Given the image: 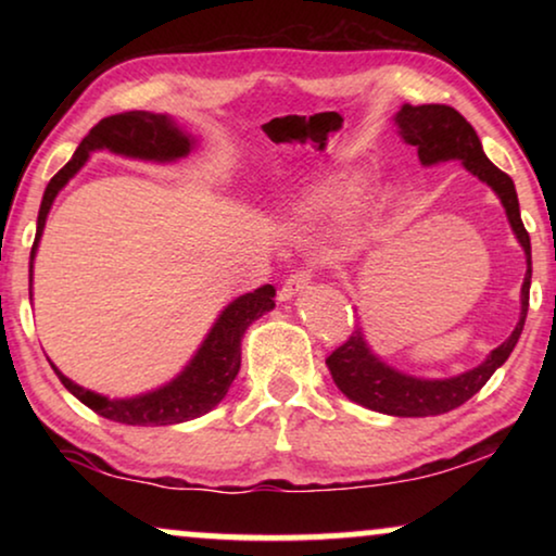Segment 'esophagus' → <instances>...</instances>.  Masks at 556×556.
I'll list each match as a JSON object with an SVG mask.
<instances>
[{
  "mask_svg": "<svg viewBox=\"0 0 556 556\" xmlns=\"http://www.w3.org/2000/svg\"><path fill=\"white\" fill-rule=\"evenodd\" d=\"M308 280H311V270H295V273H291V276L283 280V286H280L278 299L280 301H291L295 293H301L303 288L308 286Z\"/></svg>",
  "mask_w": 556,
  "mask_h": 556,
  "instance_id": "1",
  "label": "esophagus"
}]
</instances>
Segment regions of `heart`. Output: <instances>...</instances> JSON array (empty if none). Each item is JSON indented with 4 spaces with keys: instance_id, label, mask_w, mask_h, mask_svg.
<instances>
[{
    "instance_id": "1",
    "label": "heart",
    "mask_w": 556,
    "mask_h": 556,
    "mask_svg": "<svg viewBox=\"0 0 556 556\" xmlns=\"http://www.w3.org/2000/svg\"><path fill=\"white\" fill-rule=\"evenodd\" d=\"M367 192L369 172H364L362 166H349V169L326 174L316 185H311L299 204V212L311 223L339 225L354 215Z\"/></svg>"
}]
</instances>
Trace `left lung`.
<instances>
[{
    "instance_id": "1",
    "label": "left lung",
    "mask_w": 556,
    "mask_h": 556,
    "mask_svg": "<svg viewBox=\"0 0 556 556\" xmlns=\"http://www.w3.org/2000/svg\"><path fill=\"white\" fill-rule=\"evenodd\" d=\"M394 124H397L400 136L405 139V143L417 149V156H420V162L425 166L458 159L470 174H476L478 179L485 181V185L498 194L516 240L521 242L523 253H527V278H523L521 286L519 324H516L511 337H508L501 346L493 349L489 359L478 364V367L451 379H417L402 375V371L387 367L379 356L371 354L359 326H356L352 337H349L344 344L337 346L329 356H326L333 382H337L339 390L344 392L349 400L356 402V405L394 417H430L451 413V409L460 407L463 402H468L485 382H489L493 371L508 359V354L514 352L529 311L531 240L527 227L521 223L519 197H516L511 177H508L506 172H501L496 164L489 162V156L483 154L481 139H478L476 128L470 126L458 111L440 103H405L397 111V116H394Z\"/></svg>"
}]
</instances>
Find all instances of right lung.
Listing matches in <instances>:
<instances>
[{"mask_svg":"<svg viewBox=\"0 0 556 556\" xmlns=\"http://www.w3.org/2000/svg\"><path fill=\"white\" fill-rule=\"evenodd\" d=\"M192 136L181 131L169 116H162V113L126 111L98 121L86 139L80 141V147L75 149L71 162L50 179L48 189H45L40 215H37V235L29 257H35L37 253V242H40L52 200L80 172V166L88 162L90 151L109 149L113 154L149 159V162H174V159L187 156L192 151ZM29 280H33V263H29ZM273 295H276V288L261 286L253 293L235 299L219 314L212 331L207 333V339L202 341L200 352L194 354V359L187 364L185 371L177 379H172L169 384L159 387L154 392L139 394V397H101V394L83 390V387L71 382L63 371H58L55 364H52V369H55V375L65 384L67 392L75 394L83 405H88L93 413L105 417V420L143 425V428H149V425H177L194 420V417L210 413L212 407L219 405V400L230 390L232 379L240 371L242 333L248 331V326L255 318H261L265 311L276 306Z\"/></svg>","mask_w":556,"mask_h":556,"instance_id":"right-lung-1","label":"right lung"}]
</instances>
